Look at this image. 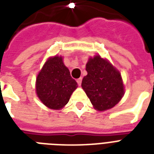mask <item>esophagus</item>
<instances>
[{
	"mask_svg": "<svg viewBox=\"0 0 154 154\" xmlns=\"http://www.w3.org/2000/svg\"><path fill=\"white\" fill-rule=\"evenodd\" d=\"M82 77H80V78H78V79L77 80V84H78V85H82Z\"/></svg>",
	"mask_w": 154,
	"mask_h": 154,
	"instance_id": "34e87169",
	"label": "esophagus"
}]
</instances>
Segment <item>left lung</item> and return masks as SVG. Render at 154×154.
<instances>
[{
  "instance_id": "obj_1",
  "label": "left lung",
  "mask_w": 154,
  "mask_h": 154,
  "mask_svg": "<svg viewBox=\"0 0 154 154\" xmlns=\"http://www.w3.org/2000/svg\"><path fill=\"white\" fill-rule=\"evenodd\" d=\"M85 69L88 74L82 80V87L94 109L105 111L114 107L125 94L119 71L99 55L89 58Z\"/></svg>"
}]
</instances>
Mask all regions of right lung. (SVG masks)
I'll list each match as a JSON object with an SVG mask.
<instances>
[{"instance_id":"obj_1","label":"right lung","mask_w":154,"mask_h":154,"mask_svg":"<svg viewBox=\"0 0 154 154\" xmlns=\"http://www.w3.org/2000/svg\"><path fill=\"white\" fill-rule=\"evenodd\" d=\"M77 88V82L72 78L60 56L49 57L46 60L36 81L37 97L52 109H62Z\"/></svg>"}]
</instances>
